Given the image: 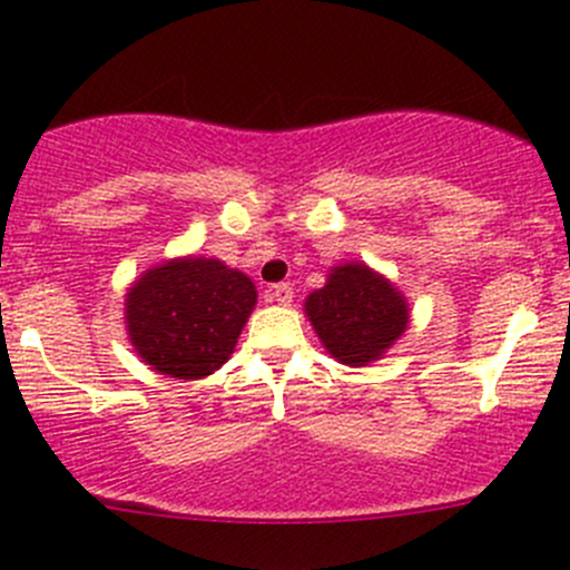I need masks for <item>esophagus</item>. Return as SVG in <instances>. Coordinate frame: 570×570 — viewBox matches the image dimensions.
Here are the masks:
<instances>
[{
	"instance_id": "34e87169",
	"label": "esophagus",
	"mask_w": 570,
	"mask_h": 570,
	"mask_svg": "<svg viewBox=\"0 0 570 570\" xmlns=\"http://www.w3.org/2000/svg\"><path fill=\"white\" fill-rule=\"evenodd\" d=\"M272 298L277 304H291L293 302V287L287 285V283H283V285H274L272 287Z\"/></svg>"
}]
</instances>
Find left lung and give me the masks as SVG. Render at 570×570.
<instances>
[{
    "instance_id": "obj_1",
    "label": "left lung",
    "mask_w": 570,
    "mask_h": 570,
    "mask_svg": "<svg viewBox=\"0 0 570 570\" xmlns=\"http://www.w3.org/2000/svg\"><path fill=\"white\" fill-rule=\"evenodd\" d=\"M304 315L332 360L348 367L384 360L412 321L403 291L362 261L328 268L324 287L304 298Z\"/></svg>"
}]
</instances>
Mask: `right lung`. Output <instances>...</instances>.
Returning <instances> with one entry per match:
<instances>
[{
    "instance_id": "add662e5",
    "label": "right lung",
    "mask_w": 570,
    "mask_h": 570,
    "mask_svg": "<svg viewBox=\"0 0 570 570\" xmlns=\"http://www.w3.org/2000/svg\"><path fill=\"white\" fill-rule=\"evenodd\" d=\"M257 304L255 283L219 257L184 255L139 274L122 298L134 351L150 371L197 381L236 351Z\"/></svg>"
}]
</instances>
